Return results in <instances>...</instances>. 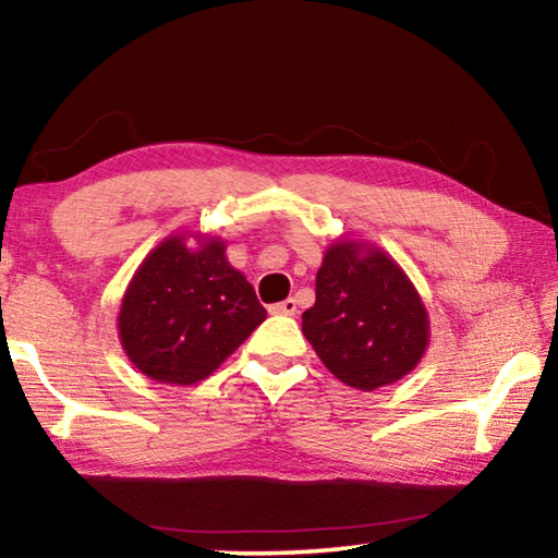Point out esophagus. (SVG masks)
I'll list each match as a JSON object with an SVG mask.
<instances>
[{"label": "esophagus", "mask_w": 558, "mask_h": 558, "mask_svg": "<svg viewBox=\"0 0 558 558\" xmlns=\"http://www.w3.org/2000/svg\"><path fill=\"white\" fill-rule=\"evenodd\" d=\"M270 313L272 315H295L298 313V300L295 298L282 300V302H278V305L270 307Z\"/></svg>", "instance_id": "esophagus-1"}]
</instances>
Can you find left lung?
<instances>
[{
    "label": "left lung",
    "mask_w": 558,
    "mask_h": 558,
    "mask_svg": "<svg viewBox=\"0 0 558 558\" xmlns=\"http://www.w3.org/2000/svg\"><path fill=\"white\" fill-rule=\"evenodd\" d=\"M302 335L339 381L374 391L411 374L430 339L428 310L403 268L379 245L337 239L317 270Z\"/></svg>",
    "instance_id": "left-lung-1"
}]
</instances>
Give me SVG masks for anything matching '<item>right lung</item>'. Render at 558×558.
<instances>
[{"mask_svg": "<svg viewBox=\"0 0 558 558\" xmlns=\"http://www.w3.org/2000/svg\"><path fill=\"white\" fill-rule=\"evenodd\" d=\"M263 319L266 307L226 258V241L186 231L167 235L140 263L120 302L118 337L149 379L192 386L219 369Z\"/></svg>", "mask_w": 558, "mask_h": 558, "instance_id": "1", "label": "right lung"}]
</instances>
